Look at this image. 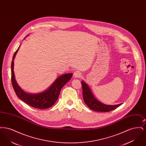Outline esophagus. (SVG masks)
Returning a JSON list of instances; mask_svg holds the SVG:
<instances>
[{
  "mask_svg": "<svg viewBox=\"0 0 146 146\" xmlns=\"http://www.w3.org/2000/svg\"><path fill=\"white\" fill-rule=\"evenodd\" d=\"M82 76V73L79 71H76L74 72V74H73V76L74 78H79L80 77Z\"/></svg>",
  "mask_w": 146,
  "mask_h": 146,
  "instance_id": "obj_1",
  "label": "esophagus"
}]
</instances>
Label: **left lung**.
<instances>
[{
  "instance_id": "left-lung-1",
  "label": "left lung",
  "mask_w": 146,
  "mask_h": 146,
  "mask_svg": "<svg viewBox=\"0 0 146 146\" xmlns=\"http://www.w3.org/2000/svg\"><path fill=\"white\" fill-rule=\"evenodd\" d=\"M81 83L82 85L84 101L91 110L94 111L107 112L115 110L122 104H120L115 105H107L102 104L94 96L87 84L83 80L81 82Z\"/></svg>"
}]
</instances>
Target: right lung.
I'll use <instances>...</instances> for the list:
<instances>
[{"instance_id": "obj_1", "label": "right lung", "mask_w": 146, "mask_h": 146, "mask_svg": "<svg viewBox=\"0 0 146 146\" xmlns=\"http://www.w3.org/2000/svg\"><path fill=\"white\" fill-rule=\"evenodd\" d=\"M20 47V46L14 54L11 67V82L17 96L27 104L35 108L44 110L52 107L57 100L63 86L71 79L73 74L66 73L58 76L46 90L41 92L32 94L25 91L17 83L14 72V58Z\"/></svg>"}]
</instances>
